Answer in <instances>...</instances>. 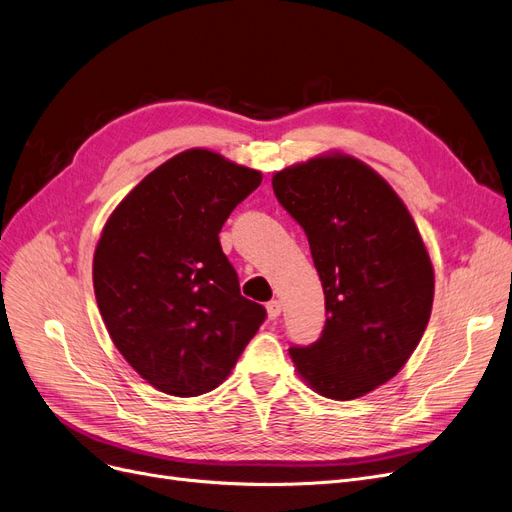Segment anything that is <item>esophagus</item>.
<instances>
[{"mask_svg":"<svg viewBox=\"0 0 512 512\" xmlns=\"http://www.w3.org/2000/svg\"><path fill=\"white\" fill-rule=\"evenodd\" d=\"M267 315H269V319H277L281 315V302L279 300L267 302Z\"/></svg>","mask_w":512,"mask_h":512,"instance_id":"34e87169","label":"esophagus"}]
</instances>
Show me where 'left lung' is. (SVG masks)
Masks as SVG:
<instances>
[{
	"label": "left lung",
	"mask_w": 512,
	"mask_h": 512,
	"mask_svg": "<svg viewBox=\"0 0 512 512\" xmlns=\"http://www.w3.org/2000/svg\"><path fill=\"white\" fill-rule=\"evenodd\" d=\"M306 233L325 294L317 342L290 346L298 374L323 397L349 401L391 380L418 346L435 273L405 203L349 155H321L273 176Z\"/></svg>",
	"instance_id": "left-lung-1"
}]
</instances>
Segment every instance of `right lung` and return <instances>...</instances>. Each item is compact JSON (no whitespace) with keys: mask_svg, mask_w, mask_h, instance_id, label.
<instances>
[{"mask_svg":"<svg viewBox=\"0 0 512 512\" xmlns=\"http://www.w3.org/2000/svg\"><path fill=\"white\" fill-rule=\"evenodd\" d=\"M262 174L191 149L142 178L94 252V294L117 351L159 391L197 397L231 374L267 311L243 298L218 233Z\"/></svg>","mask_w":512,"mask_h":512,"instance_id":"right-lung-1","label":"right lung"}]
</instances>
